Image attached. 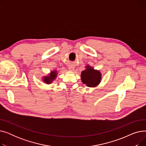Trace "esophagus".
Wrapping results in <instances>:
<instances>
[{"mask_svg":"<svg viewBox=\"0 0 146 146\" xmlns=\"http://www.w3.org/2000/svg\"><path fill=\"white\" fill-rule=\"evenodd\" d=\"M74 67L73 66H70L68 67V70L70 72H73L74 70Z\"/></svg>","mask_w":146,"mask_h":146,"instance_id":"obj_1","label":"esophagus"}]
</instances>
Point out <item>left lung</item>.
<instances>
[{
    "label": "left lung",
    "instance_id": "8db88e82",
    "mask_svg": "<svg viewBox=\"0 0 146 146\" xmlns=\"http://www.w3.org/2000/svg\"><path fill=\"white\" fill-rule=\"evenodd\" d=\"M86 70L82 72L81 80L82 82L88 87H95L98 86L101 80V73L99 70L88 65Z\"/></svg>",
    "mask_w": 146,
    "mask_h": 146
}]
</instances>
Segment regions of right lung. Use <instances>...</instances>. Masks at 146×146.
Instances as JSON below:
<instances>
[{
    "mask_svg": "<svg viewBox=\"0 0 146 146\" xmlns=\"http://www.w3.org/2000/svg\"><path fill=\"white\" fill-rule=\"evenodd\" d=\"M57 72L56 70L51 71V73L48 74V76H44V77H43L42 80L45 83L50 84L54 80L56 79V78L57 77Z\"/></svg>",
    "mask_w": 146,
    "mask_h": 146,
    "instance_id": "obj_1",
    "label": "right lung"
}]
</instances>
